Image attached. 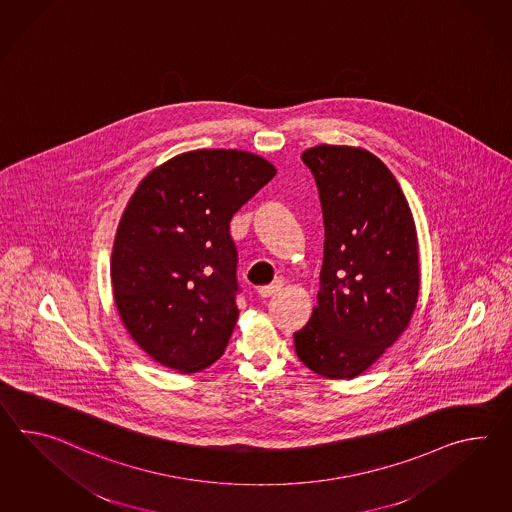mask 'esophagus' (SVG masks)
Segmentation results:
<instances>
[{
  "mask_svg": "<svg viewBox=\"0 0 512 512\" xmlns=\"http://www.w3.org/2000/svg\"><path fill=\"white\" fill-rule=\"evenodd\" d=\"M281 288V283L279 281H275L272 285H268V287L259 288V296L261 298H270V296H274L275 292Z\"/></svg>",
  "mask_w": 512,
  "mask_h": 512,
  "instance_id": "obj_1",
  "label": "esophagus"
}]
</instances>
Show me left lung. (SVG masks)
Returning <instances> with one entry per match:
<instances>
[{"label":"left lung","mask_w":512,"mask_h":512,"mask_svg":"<svg viewBox=\"0 0 512 512\" xmlns=\"http://www.w3.org/2000/svg\"><path fill=\"white\" fill-rule=\"evenodd\" d=\"M301 161L318 187L325 242L318 305L294 346L312 372L351 379L411 322L420 290L416 227L396 177L370 151L322 144Z\"/></svg>","instance_id":"obj_1"}]
</instances>
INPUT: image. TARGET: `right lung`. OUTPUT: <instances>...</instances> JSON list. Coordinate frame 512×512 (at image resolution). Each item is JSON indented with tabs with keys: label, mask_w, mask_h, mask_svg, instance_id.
I'll return each mask as SVG.
<instances>
[{
	"label": "right lung",
	"mask_w": 512,
	"mask_h": 512,
	"mask_svg": "<svg viewBox=\"0 0 512 512\" xmlns=\"http://www.w3.org/2000/svg\"><path fill=\"white\" fill-rule=\"evenodd\" d=\"M275 175L259 155L196 150L142 179L114 238L111 279L125 329L151 359L200 372L237 324L233 214Z\"/></svg>",
	"instance_id": "obj_1"
}]
</instances>
